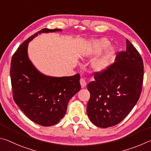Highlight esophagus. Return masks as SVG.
Masks as SVG:
<instances>
[{"label": "esophagus", "mask_w": 151, "mask_h": 151, "mask_svg": "<svg viewBox=\"0 0 151 151\" xmlns=\"http://www.w3.org/2000/svg\"><path fill=\"white\" fill-rule=\"evenodd\" d=\"M80 84H81V88H85V87H86V85H87L85 79H84V78H81V79H80Z\"/></svg>", "instance_id": "34e87169"}]
</instances>
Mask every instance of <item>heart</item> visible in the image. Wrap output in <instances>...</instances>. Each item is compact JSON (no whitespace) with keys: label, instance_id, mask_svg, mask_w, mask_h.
Wrapping results in <instances>:
<instances>
[{"label":"heart","instance_id":"heart-1","mask_svg":"<svg viewBox=\"0 0 151 151\" xmlns=\"http://www.w3.org/2000/svg\"><path fill=\"white\" fill-rule=\"evenodd\" d=\"M109 44V41L106 38L96 40L91 42V45L84 52L83 54L89 57L96 56L106 50ZM113 58H114V48L113 47H110L105 50L104 54L93 61L91 63L92 68L97 72H103L109 68L113 62Z\"/></svg>","mask_w":151,"mask_h":151}]
</instances>
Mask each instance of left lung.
<instances>
[{"label":"left lung","instance_id":"1","mask_svg":"<svg viewBox=\"0 0 151 151\" xmlns=\"http://www.w3.org/2000/svg\"><path fill=\"white\" fill-rule=\"evenodd\" d=\"M125 51L119 52L116 62L103 72H95V81L88 84L90 98L87 114L95 125L107 128L124 119L141 96L143 62L128 40Z\"/></svg>","mask_w":151,"mask_h":151}]
</instances>
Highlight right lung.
Returning a JSON list of instances; mask_svg holds the SVG:
<instances>
[{
	"mask_svg": "<svg viewBox=\"0 0 151 151\" xmlns=\"http://www.w3.org/2000/svg\"><path fill=\"white\" fill-rule=\"evenodd\" d=\"M62 30L44 28L31 36L18 47L10 63L13 99L30 120L44 127L59 123L70 99L81 89L79 73L69 77L47 76L37 70L29 60V42L38 34Z\"/></svg>",
	"mask_w": 151,
	"mask_h": 151,
	"instance_id": "obj_1",
	"label": "right lung"
}]
</instances>
